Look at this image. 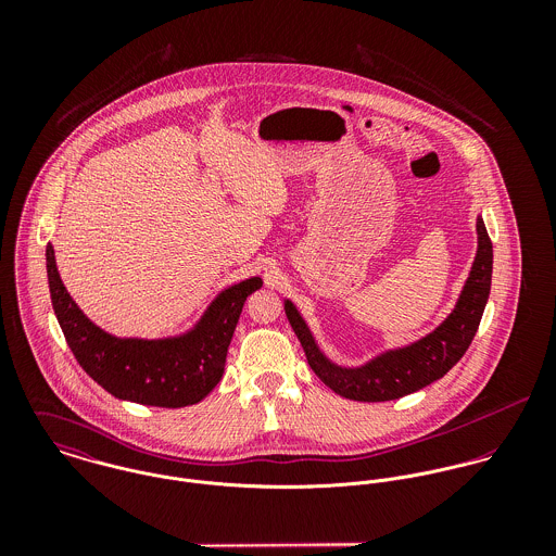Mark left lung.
<instances>
[{
	"mask_svg": "<svg viewBox=\"0 0 556 556\" xmlns=\"http://www.w3.org/2000/svg\"><path fill=\"white\" fill-rule=\"evenodd\" d=\"M476 229V261L454 311L430 333L410 344L381 351L362 366H340L331 362L320 351L295 304L285 300V313L304 346L306 359L329 390L359 402L396 400L434 383L460 362L476 336L492 280V241L481 216H477Z\"/></svg>",
	"mask_w": 556,
	"mask_h": 556,
	"instance_id": "left-lung-1",
	"label": "left lung"
}]
</instances>
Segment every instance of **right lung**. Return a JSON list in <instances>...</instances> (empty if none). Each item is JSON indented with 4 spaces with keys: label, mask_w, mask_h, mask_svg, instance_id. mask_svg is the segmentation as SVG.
<instances>
[{
    "label": "right lung",
    "mask_w": 556,
    "mask_h": 556,
    "mask_svg": "<svg viewBox=\"0 0 556 556\" xmlns=\"http://www.w3.org/2000/svg\"><path fill=\"white\" fill-rule=\"evenodd\" d=\"M47 276L55 317L80 368L111 396L164 408L197 404L220 383L243 302L263 287L258 276L236 282L184 333L148 340L113 336L85 317L60 278L51 243Z\"/></svg>",
    "instance_id": "obj_1"
}]
</instances>
